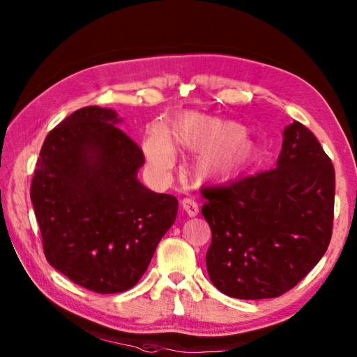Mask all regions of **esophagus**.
I'll return each mask as SVG.
<instances>
[{"instance_id":"34e87169","label":"esophagus","mask_w":357,"mask_h":357,"mask_svg":"<svg viewBox=\"0 0 357 357\" xmlns=\"http://www.w3.org/2000/svg\"><path fill=\"white\" fill-rule=\"evenodd\" d=\"M181 206H183V210L185 211L188 216H196V215L199 213L198 202H196L192 198H188V196H187V198H184L183 201H181Z\"/></svg>"}]
</instances>
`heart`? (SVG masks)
<instances>
[{"mask_svg": "<svg viewBox=\"0 0 357 357\" xmlns=\"http://www.w3.org/2000/svg\"><path fill=\"white\" fill-rule=\"evenodd\" d=\"M173 146L185 150H201L196 161V174L204 181H227L250 164L255 149L245 138V128L233 121L185 113L173 126L170 136L151 132L146 151L159 169L173 161Z\"/></svg>", "mask_w": 357, "mask_h": 357, "instance_id": "1", "label": "heart"}]
</instances>
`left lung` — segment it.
Here are the masks:
<instances>
[{
    "instance_id": "8db88e82",
    "label": "left lung",
    "mask_w": 357,
    "mask_h": 357,
    "mask_svg": "<svg viewBox=\"0 0 357 357\" xmlns=\"http://www.w3.org/2000/svg\"><path fill=\"white\" fill-rule=\"evenodd\" d=\"M211 284L236 299L278 298L327 252L335 216V167L319 141L294 121L276 169L206 187Z\"/></svg>"
}]
</instances>
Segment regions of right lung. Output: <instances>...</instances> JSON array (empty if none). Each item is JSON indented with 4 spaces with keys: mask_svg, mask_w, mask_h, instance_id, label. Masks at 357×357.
Returning a JSON list of instances; mask_svg holds the SVG:
<instances>
[{
    "mask_svg": "<svg viewBox=\"0 0 357 357\" xmlns=\"http://www.w3.org/2000/svg\"><path fill=\"white\" fill-rule=\"evenodd\" d=\"M112 109L89 105L45 138L30 187L45 259L72 282L112 294L135 287L176 219L178 199L144 187V153Z\"/></svg>",
    "mask_w": 357,
    "mask_h": 357,
    "instance_id": "obj_1",
    "label": "right lung"
}]
</instances>
